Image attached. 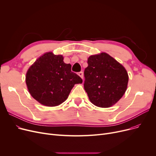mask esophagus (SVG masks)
I'll use <instances>...</instances> for the list:
<instances>
[{
    "label": "esophagus",
    "instance_id": "obj_1",
    "mask_svg": "<svg viewBox=\"0 0 156 156\" xmlns=\"http://www.w3.org/2000/svg\"><path fill=\"white\" fill-rule=\"evenodd\" d=\"M78 75L81 78H82L83 79V72H79L78 73Z\"/></svg>",
    "mask_w": 156,
    "mask_h": 156
}]
</instances>
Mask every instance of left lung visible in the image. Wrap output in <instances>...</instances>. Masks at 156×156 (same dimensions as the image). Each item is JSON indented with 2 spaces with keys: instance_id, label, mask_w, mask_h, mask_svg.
Masks as SVG:
<instances>
[{
  "instance_id": "8db88e82",
  "label": "left lung",
  "mask_w": 156,
  "mask_h": 156,
  "mask_svg": "<svg viewBox=\"0 0 156 156\" xmlns=\"http://www.w3.org/2000/svg\"><path fill=\"white\" fill-rule=\"evenodd\" d=\"M84 71V88L90 102L109 108L124 95L128 82L126 70L106 53L91 55Z\"/></svg>"
}]
</instances>
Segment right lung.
<instances>
[{
	"instance_id": "obj_1",
	"label": "right lung",
	"mask_w": 156,
	"mask_h": 156,
	"mask_svg": "<svg viewBox=\"0 0 156 156\" xmlns=\"http://www.w3.org/2000/svg\"><path fill=\"white\" fill-rule=\"evenodd\" d=\"M71 65L63 61L61 55L47 52L31 66L26 75V83L31 95L46 106H56L68 98L75 84L82 83Z\"/></svg>"
}]
</instances>
